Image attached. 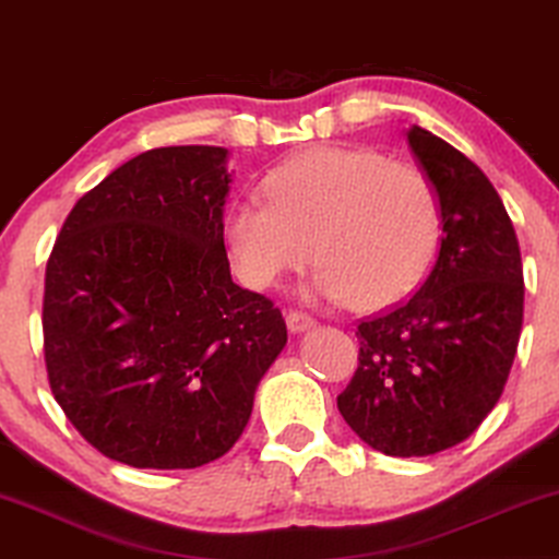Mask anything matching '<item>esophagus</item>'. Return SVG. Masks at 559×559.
<instances>
[{"label":"esophagus","instance_id":"1","mask_svg":"<svg viewBox=\"0 0 559 559\" xmlns=\"http://www.w3.org/2000/svg\"><path fill=\"white\" fill-rule=\"evenodd\" d=\"M286 324H288V330H292L294 334H299V332L311 330V326L317 324V319L311 317V314H307V311H288Z\"/></svg>","mask_w":559,"mask_h":559}]
</instances>
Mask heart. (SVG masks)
I'll return each instance as SVG.
<instances>
[{
	"label": "heart",
	"instance_id": "1",
	"mask_svg": "<svg viewBox=\"0 0 559 559\" xmlns=\"http://www.w3.org/2000/svg\"><path fill=\"white\" fill-rule=\"evenodd\" d=\"M263 191L267 202L242 199L225 217L229 260L250 288L278 284L317 255L319 296L385 309L421 284L440 242L427 170L373 147H309L273 168Z\"/></svg>",
	"mask_w": 559,
	"mask_h": 559
}]
</instances>
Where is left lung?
I'll return each instance as SVG.
<instances>
[{"mask_svg": "<svg viewBox=\"0 0 559 559\" xmlns=\"http://www.w3.org/2000/svg\"><path fill=\"white\" fill-rule=\"evenodd\" d=\"M406 135L440 197V252L412 299L357 324V370L337 408L373 450L424 457L467 440L501 399L524 322V267L488 176L416 124Z\"/></svg>", "mask_w": 559, "mask_h": 559, "instance_id": "obj_1", "label": "left lung"}]
</instances>
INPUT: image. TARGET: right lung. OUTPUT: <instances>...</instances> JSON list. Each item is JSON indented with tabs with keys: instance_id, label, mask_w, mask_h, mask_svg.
I'll use <instances>...</instances> for the list:
<instances>
[{
	"instance_id": "right-lung-1",
	"label": "right lung",
	"mask_w": 559,
	"mask_h": 559,
	"mask_svg": "<svg viewBox=\"0 0 559 559\" xmlns=\"http://www.w3.org/2000/svg\"><path fill=\"white\" fill-rule=\"evenodd\" d=\"M227 151L140 153L73 204L46 265L50 391L104 457L186 471L240 440L288 334L229 275Z\"/></svg>"
}]
</instances>
